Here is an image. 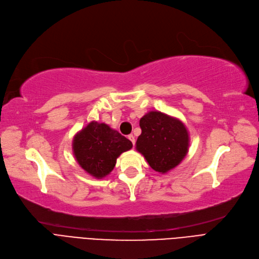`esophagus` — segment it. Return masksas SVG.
Masks as SVG:
<instances>
[{"label": "esophagus", "mask_w": 259, "mask_h": 259, "mask_svg": "<svg viewBox=\"0 0 259 259\" xmlns=\"http://www.w3.org/2000/svg\"><path fill=\"white\" fill-rule=\"evenodd\" d=\"M128 139L131 141V143L133 144V146L136 145V138L133 137V134H130V136H128Z\"/></svg>", "instance_id": "esophagus-1"}]
</instances>
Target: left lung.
<instances>
[{"instance_id":"obj_1","label":"left lung","mask_w":259,"mask_h":259,"mask_svg":"<svg viewBox=\"0 0 259 259\" xmlns=\"http://www.w3.org/2000/svg\"><path fill=\"white\" fill-rule=\"evenodd\" d=\"M140 127L137 150L153 170L166 174L182 162L188 152L189 136L181 120L150 111L140 119Z\"/></svg>"}]
</instances>
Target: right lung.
I'll return each mask as SVG.
<instances>
[{"label":"right lung","mask_w":259,"mask_h":259,"mask_svg":"<svg viewBox=\"0 0 259 259\" xmlns=\"http://www.w3.org/2000/svg\"><path fill=\"white\" fill-rule=\"evenodd\" d=\"M132 148V143L105 122L91 121L73 140V153L77 163L96 179L108 176L117 157Z\"/></svg>","instance_id":"right-lung-1"}]
</instances>
